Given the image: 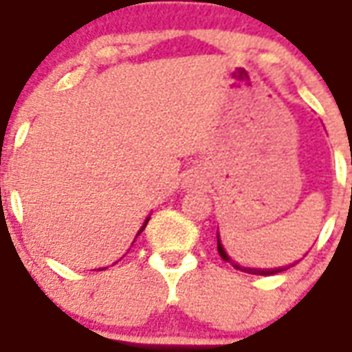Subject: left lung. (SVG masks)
I'll return each mask as SVG.
<instances>
[{"label": "left lung", "instance_id": "left-lung-1", "mask_svg": "<svg viewBox=\"0 0 352 352\" xmlns=\"http://www.w3.org/2000/svg\"><path fill=\"white\" fill-rule=\"evenodd\" d=\"M217 249H219V254H221L222 260H226V262H230V264L234 265L236 270H241V272H247V273H252V275H275V273H280L285 272V270H288L290 265H285V267H273V270H258V267H243V265L236 264L234 260L230 258L228 254H226V251H224V247H222L221 239H219V234H217ZM294 265V264H292Z\"/></svg>", "mask_w": 352, "mask_h": 352}]
</instances>
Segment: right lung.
Here are the masks:
<instances>
[{
	"mask_svg": "<svg viewBox=\"0 0 352 352\" xmlns=\"http://www.w3.org/2000/svg\"><path fill=\"white\" fill-rule=\"evenodd\" d=\"M148 219H151V217H146V221L143 222V226H141V230H139V232H138V236H139V234H141V232H143V230H145V226H146V222H148ZM131 245H133V243H131ZM101 270H105V267H101ZM101 270H98V272H101Z\"/></svg>",
	"mask_w": 352,
	"mask_h": 352,
	"instance_id": "add662e5",
	"label": "right lung"
}]
</instances>
